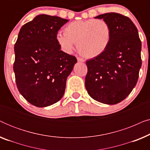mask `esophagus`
Returning a JSON list of instances; mask_svg holds the SVG:
<instances>
[{
    "label": "esophagus",
    "instance_id": "1",
    "mask_svg": "<svg viewBox=\"0 0 150 150\" xmlns=\"http://www.w3.org/2000/svg\"><path fill=\"white\" fill-rule=\"evenodd\" d=\"M77 61H79V62H85V60H84L83 59L80 58V57H77Z\"/></svg>",
    "mask_w": 150,
    "mask_h": 150
}]
</instances>
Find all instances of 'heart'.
<instances>
[{"label": "heart", "instance_id": "1", "mask_svg": "<svg viewBox=\"0 0 150 150\" xmlns=\"http://www.w3.org/2000/svg\"><path fill=\"white\" fill-rule=\"evenodd\" d=\"M64 33H58L56 41L61 50L71 53L77 48L87 59L99 57L105 52L111 40V28L103 20L74 21L64 27Z\"/></svg>", "mask_w": 150, "mask_h": 150}]
</instances>
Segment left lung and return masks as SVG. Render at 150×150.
<instances>
[{"label": "left lung", "mask_w": 150, "mask_h": 150, "mask_svg": "<svg viewBox=\"0 0 150 150\" xmlns=\"http://www.w3.org/2000/svg\"><path fill=\"white\" fill-rule=\"evenodd\" d=\"M108 22L111 40L103 54L86 61L85 88L96 101L116 104L132 91L141 67V42L138 30L130 18L117 13L95 17Z\"/></svg>", "instance_id": "8db88e82"}]
</instances>
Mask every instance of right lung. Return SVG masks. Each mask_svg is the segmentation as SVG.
Segmentation results:
<instances>
[{
    "label": "right lung",
    "instance_id": "right-lung-1",
    "mask_svg": "<svg viewBox=\"0 0 150 150\" xmlns=\"http://www.w3.org/2000/svg\"><path fill=\"white\" fill-rule=\"evenodd\" d=\"M68 20L40 14L20 28L14 46L13 71L18 91L37 107H46L64 95L77 59L61 50L59 30Z\"/></svg>",
    "mask_w": 150,
    "mask_h": 150
}]
</instances>
